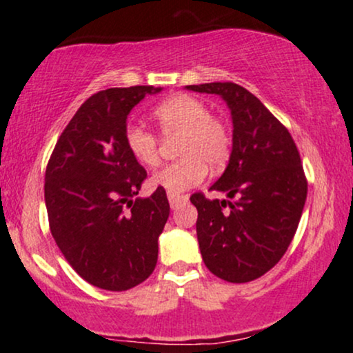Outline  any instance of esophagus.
<instances>
[{"label": "esophagus", "mask_w": 353, "mask_h": 353, "mask_svg": "<svg viewBox=\"0 0 353 353\" xmlns=\"http://www.w3.org/2000/svg\"><path fill=\"white\" fill-rule=\"evenodd\" d=\"M168 199H169V204H171V209H177L182 202L188 201V197L179 196V194H168Z\"/></svg>", "instance_id": "1"}]
</instances>
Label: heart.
Listing matches in <instances>:
<instances>
[{
	"mask_svg": "<svg viewBox=\"0 0 353 353\" xmlns=\"http://www.w3.org/2000/svg\"><path fill=\"white\" fill-rule=\"evenodd\" d=\"M154 119L165 136H181L176 163L165 164L151 176V185L181 194L201 184L212 169L222 168L230 156L229 125L221 117L209 114V106L202 99L189 94H176L157 104ZM125 145L139 164L152 168L159 163L157 139L139 124H129L124 132Z\"/></svg>",
	"mask_w": 353,
	"mask_h": 353,
	"instance_id": "1",
	"label": "heart"
}]
</instances>
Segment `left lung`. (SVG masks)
I'll use <instances>...</instances> for the list:
<instances>
[{
	"label": "left lung",
	"instance_id": "1",
	"mask_svg": "<svg viewBox=\"0 0 353 353\" xmlns=\"http://www.w3.org/2000/svg\"><path fill=\"white\" fill-rule=\"evenodd\" d=\"M217 94L232 117V152L210 190L192 194L202 261L219 279L250 282L270 270L292 242L307 199V181L292 136L252 92L234 83L185 86Z\"/></svg>",
	"mask_w": 353,
	"mask_h": 353
}]
</instances>
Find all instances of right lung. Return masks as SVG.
<instances>
[{
    "label": "right lung",
    "mask_w": 353,
    "mask_h": 353,
    "mask_svg": "<svg viewBox=\"0 0 353 353\" xmlns=\"http://www.w3.org/2000/svg\"><path fill=\"white\" fill-rule=\"evenodd\" d=\"M163 88H111L78 109L46 168L44 201L51 234L72 269L91 285L123 292L157 264L169 217L165 190L132 199L145 179L124 132L131 109Z\"/></svg>",
    "instance_id": "1"
}]
</instances>
